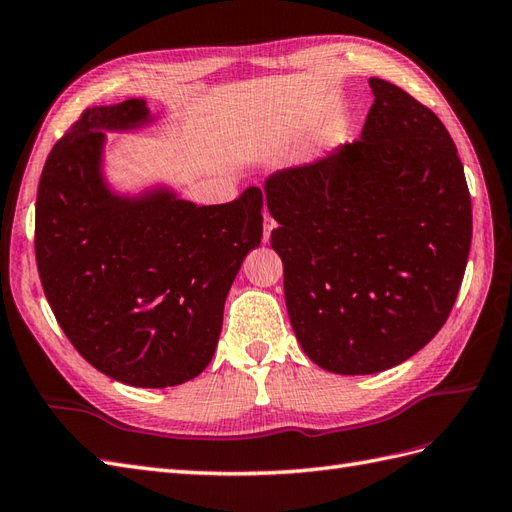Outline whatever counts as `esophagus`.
Instances as JSON below:
<instances>
[{
    "label": "esophagus",
    "mask_w": 512,
    "mask_h": 512,
    "mask_svg": "<svg viewBox=\"0 0 512 512\" xmlns=\"http://www.w3.org/2000/svg\"><path fill=\"white\" fill-rule=\"evenodd\" d=\"M274 227H277V222H274V220L266 214V216H264V242L270 240V233H272Z\"/></svg>",
    "instance_id": "1"
}]
</instances>
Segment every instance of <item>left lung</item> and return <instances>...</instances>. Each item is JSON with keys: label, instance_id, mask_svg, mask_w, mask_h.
Masks as SVG:
<instances>
[{"label": "left lung", "instance_id": "left-lung-1", "mask_svg": "<svg viewBox=\"0 0 512 512\" xmlns=\"http://www.w3.org/2000/svg\"><path fill=\"white\" fill-rule=\"evenodd\" d=\"M361 138L266 183L287 316L300 348L344 376L396 368L448 320L471 246V199L448 129L370 77Z\"/></svg>", "mask_w": 512, "mask_h": 512}]
</instances>
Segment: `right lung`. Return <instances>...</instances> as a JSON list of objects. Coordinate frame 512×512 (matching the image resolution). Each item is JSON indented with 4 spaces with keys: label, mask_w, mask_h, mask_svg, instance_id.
<instances>
[{
    "label": "right lung",
    "mask_w": 512,
    "mask_h": 512,
    "mask_svg": "<svg viewBox=\"0 0 512 512\" xmlns=\"http://www.w3.org/2000/svg\"><path fill=\"white\" fill-rule=\"evenodd\" d=\"M155 123L147 99L88 108L47 157L34 240L47 303L75 350L147 389L207 368L235 274L264 231L259 188L225 205L181 199L166 181L116 188L108 134Z\"/></svg>",
    "instance_id": "1"
}]
</instances>
